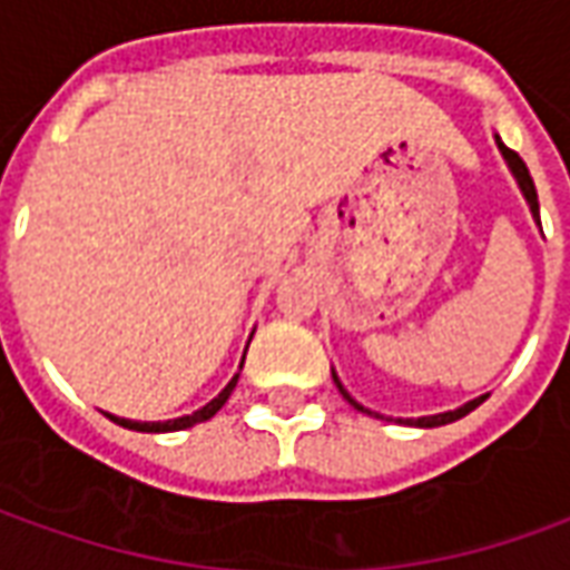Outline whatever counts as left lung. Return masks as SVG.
I'll list each match as a JSON object with an SVG mask.
<instances>
[{
    "label": "left lung",
    "mask_w": 570,
    "mask_h": 570,
    "mask_svg": "<svg viewBox=\"0 0 570 570\" xmlns=\"http://www.w3.org/2000/svg\"><path fill=\"white\" fill-rule=\"evenodd\" d=\"M497 145H500L502 158H505V164H509V170H512V176H515V183H518V188H521V195H524V202L531 204V214H533V219H537V223H540V202H537V188H533V179H531V173H528V167H524V160L518 158V155H515V151H512V148H505V145H502L500 136H497ZM332 379H335L337 391H341V394H344V400H347V403H351L353 410H360V412H368V415H375V412L366 410V406H360V403H356V400H353L351 394H347V391H344V384L337 382V375H335V372H332ZM484 400H488V394H484V397H474V400H469V403H465V406H459V410L438 412V415H422V419H406V422H412V425H415V428H438V425H450V422H456V419H462V415H469V412H472V410H478V406H481V403H484ZM375 419H382V415H375Z\"/></svg>",
    "instance_id": "obj_1"
}]
</instances>
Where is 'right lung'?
I'll return each instance as SVG.
<instances>
[{
	"label": "right lung",
	"instance_id": "1",
	"mask_svg": "<svg viewBox=\"0 0 570 570\" xmlns=\"http://www.w3.org/2000/svg\"><path fill=\"white\" fill-rule=\"evenodd\" d=\"M245 363V360H242ZM235 384H238V375H233V382L226 384L223 391H219L217 397L210 400L207 406H202L198 412H191V415H179V419H170V422H129V419H117L111 415L117 425L129 428V431H151V434H160V431H183V428L198 425V422H207V419H214L219 410H223V403L229 400V394L235 391Z\"/></svg>",
	"mask_w": 570,
	"mask_h": 570
}]
</instances>
